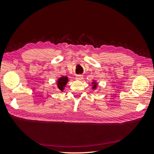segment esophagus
<instances>
[{
    "mask_svg": "<svg viewBox=\"0 0 154 154\" xmlns=\"http://www.w3.org/2000/svg\"><path fill=\"white\" fill-rule=\"evenodd\" d=\"M83 76L82 75H77L76 76V79L77 80H83Z\"/></svg>",
    "mask_w": 154,
    "mask_h": 154,
    "instance_id": "esophagus-1",
    "label": "esophagus"
}]
</instances>
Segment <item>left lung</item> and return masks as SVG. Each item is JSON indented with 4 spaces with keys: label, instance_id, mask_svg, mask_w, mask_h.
<instances>
[{
    "label": "left lung",
    "instance_id": "obj_1",
    "mask_svg": "<svg viewBox=\"0 0 154 154\" xmlns=\"http://www.w3.org/2000/svg\"><path fill=\"white\" fill-rule=\"evenodd\" d=\"M92 88L93 90H94V89H96V88H97V83L96 82V81H94L92 83Z\"/></svg>",
    "mask_w": 154,
    "mask_h": 154
}]
</instances>
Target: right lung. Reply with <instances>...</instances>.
Instances as JSON below:
<instances>
[{
  "label": "right lung",
  "instance_id": "1",
  "mask_svg": "<svg viewBox=\"0 0 154 154\" xmlns=\"http://www.w3.org/2000/svg\"><path fill=\"white\" fill-rule=\"evenodd\" d=\"M68 82H69V79L67 76H62L59 78L57 82L58 91L63 92Z\"/></svg>",
  "mask_w": 154,
  "mask_h": 154
}]
</instances>
